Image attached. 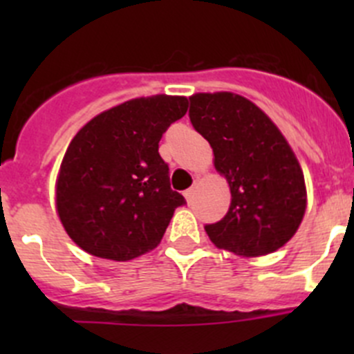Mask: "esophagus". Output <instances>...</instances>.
<instances>
[{
    "label": "esophagus",
    "mask_w": 354,
    "mask_h": 354,
    "mask_svg": "<svg viewBox=\"0 0 354 354\" xmlns=\"http://www.w3.org/2000/svg\"><path fill=\"white\" fill-rule=\"evenodd\" d=\"M195 192H197V185H194V187L188 188V190L185 192V198H187V202H192V198L195 197Z\"/></svg>",
    "instance_id": "esophagus-1"
}]
</instances>
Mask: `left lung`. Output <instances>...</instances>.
Segmentation results:
<instances>
[{
    "label": "left lung",
    "instance_id": "obj_1",
    "mask_svg": "<svg viewBox=\"0 0 354 354\" xmlns=\"http://www.w3.org/2000/svg\"><path fill=\"white\" fill-rule=\"evenodd\" d=\"M190 121L212 147L214 167L231 192L226 216L205 226L210 241L241 257L286 245L305 216L306 185L276 123L234 92L190 95Z\"/></svg>",
    "mask_w": 354,
    "mask_h": 354
}]
</instances>
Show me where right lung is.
I'll return each instance as SVG.
<instances>
[{
  "label": "right lung",
  "mask_w": 354,
  "mask_h": 354,
  "mask_svg": "<svg viewBox=\"0 0 354 354\" xmlns=\"http://www.w3.org/2000/svg\"><path fill=\"white\" fill-rule=\"evenodd\" d=\"M187 111L183 95L137 97L77 131L56 178V212L75 245L127 262L160 243L185 198L171 190L159 140Z\"/></svg>",
  "instance_id": "1"
}]
</instances>
